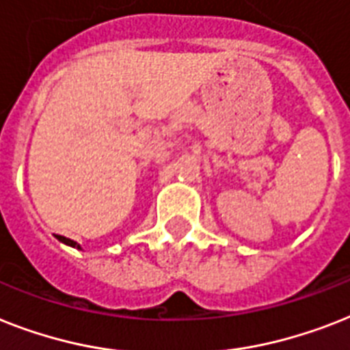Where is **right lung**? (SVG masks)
<instances>
[{
    "label": "right lung",
    "mask_w": 350,
    "mask_h": 350,
    "mask_svg": "<svg viewBox=\"0 0 350 350\" xmlns=\"http://www.w3.org/2000/svg\"><path fill=\"white\" fill-rule=\"evenodd\" d=\"M57 239L61 241L62 244H66V246H72V248H77V250H82L81 248V244L79 243H75V241H72V239H68V237H64V235H55Z\"/></svg>",
    "instance_id": "right-lung-1"
}]
</instances>
